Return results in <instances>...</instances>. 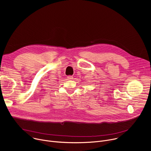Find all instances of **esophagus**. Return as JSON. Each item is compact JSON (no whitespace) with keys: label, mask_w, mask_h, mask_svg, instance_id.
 <instances>
[{"label":"esophagus","mask_w":151,"mask_h":151,"mask_svg":"<svg viewBox=\"0 0 151 151\" xmlns=\"http://www.w3.org/2000/svg\"><path fill=\"white\" fill-rule=\"evenodd\" d=\"M68 79H69V80H71V79H73V78L72 76H68Z\"/></svg>","instance_id":"esophagus-1"}]
</instances>
